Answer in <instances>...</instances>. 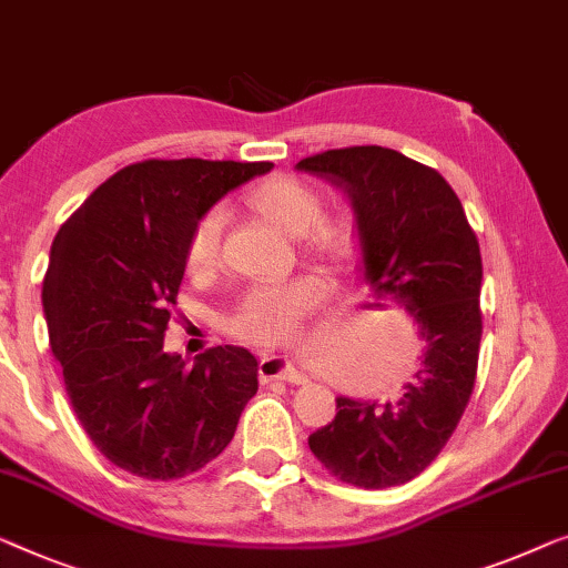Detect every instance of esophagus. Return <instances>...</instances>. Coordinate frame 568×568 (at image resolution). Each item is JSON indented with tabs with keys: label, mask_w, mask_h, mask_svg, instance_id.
I'll return each instance as SVG.
<instances>
[{
	"label": "esophagus",
	"mask_w": 568,
	"mask_h": 568,
	"mask_svg": "<svg viewBox=\"0 0 568 568\" xmlns=\"http://www.w3.org/2000/svg\"><path fill=\"white\" fill-rule=\"evenodd\" d=\"M258 376L261 382H290V384H304L307 376L292 366V361L286 356H276V353H264L258 361Z\"/></svg>",
	"instance_id": "esophagus-1"
}]
</instances>
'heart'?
Returning a JSON list of instances; mask_svg holds the SVG:
<instances>
[{"instance_id":"obj_1","label":"heart","mask_w":568,"mask_h":568,"mask_svg":"<svg viewBox=\"0 0 568 568\" xmlns=\"http://www.w3.org/2000/svg\"><path fill=\"white\" fill-rule=\"evenodd\" d=\"M248 207L271 225L317 256L338 261L351 251V230L341 220L323 217V196L317 189L292 176H276L248 194ZM225 210L210 207L189 230L184 264L192 276H207L220 261ZM327 297V282L315 274L286 282H261L248 286L230 315V331L253 343H282L297 333L304 315L317 310Z\"/></svg>"}]
</instances>
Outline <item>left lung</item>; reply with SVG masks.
Listing matches in <instances>:
<instances>
[{
    "mask_svg": "<svg viewBox=\"0 0 568 568\" xmlns=\"http://www.w3.org/2000/svg\"><path fill=\"white\" fill-rule=\"evenodd\" d=\"M348 196L361 278L405 310L425 353L397 399L335 397L310 450L341 481L384 489L435 462L471 397L481 341V253L454 189L435 169L382 145L325 151L297 163Z\"/></svg>",
    "mask_w": 568,
    "mask_h": 568,
    "instance_id": "8db88e82",
    "label": "left lung"
}]
</instances>
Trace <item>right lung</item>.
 Segmentation results:
<instances>
[{
    "label": "right lung",
    "instance_id": "add662e5",
    "mask_svg": "<svg viewBox=\"0 0 568 568\" xmlns=\"http://www.w3.org/2000/svg\"><path fill=\"white\" fill-rule=\"evenodd\" d=\"M274 163L141 161L61 225L43 278L53 356L81 427L143 479H182L233 440L258 392V361L217 345L194 364L163 351L196 217Z\"/></svg>",
    "mask_w": 568,
    "mask_h": 568
}]
</instances>
